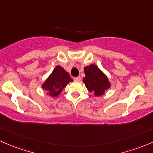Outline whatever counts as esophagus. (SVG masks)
Segmentation results:
<instances>
[{
  "mask_svg": "<svg viewBox=\"0 0 153 153\" xmlns=\"http://www.w3.org/2000/svg\"><path fill=\"white\" fill-rule=\"evenodd\" d=\"M74 81L79 82V81H80V80H81V77H80V76L74 77Z\"/></svg>",
  "mask_w": 153,
  "mask_h": 153,
  "instance_id": "1",
  "label": "esophagus"
}]
</instances>
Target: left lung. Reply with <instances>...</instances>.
I'll return each mask as SVG.
<instances>
[{
	"mask_svg": "<svg viewBox=\"0 0 153 153\" xmlns=\"http://www.w3.org/2000/svg\"><path fill=\"white\" fill-rule=\"evenodd\" d=\"M84 71L85 76L83 78V82L88 91H93L95 96H102L111 86L107 76L97 65L92 64L85 67Z\"/></svg>",
	"mask_w": 153,
	"mask_h": 153,
	"instance_id": "8db88e82",
	"label": "left lung"
}]
</instances>
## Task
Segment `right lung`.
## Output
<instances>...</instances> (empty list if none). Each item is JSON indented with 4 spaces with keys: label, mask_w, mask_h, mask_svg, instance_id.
Returning a JSON list of instances; mask_svg holds the SVG:
<instances>
[{
    "label": "right lung",
    "mask_w": 153,
    "mask_h": 153,
    "mask_svg": "<svg viewBox=\"0 0 153 153\" xmlns=\"http://www.w3.org/2000/svg\"><path fill=\"white\" fill-rule=\"evenodd\" d=\"M72 81L69 74L64 70L63 68L57 65L42 84V88L48 92V95L54 97L59 95L68 83Z\"/></svg>",
    "instance_id": "1"
}]
</instances>
